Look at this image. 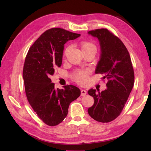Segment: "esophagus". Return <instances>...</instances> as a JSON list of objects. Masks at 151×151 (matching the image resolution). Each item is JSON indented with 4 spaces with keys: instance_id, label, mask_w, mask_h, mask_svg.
I'll return each instance as SVG.
<instances>
[{
    "instance_id": "esophagus-1",
    "label": "esophagus",
    "mask_w": 151,
    "mask_h": 151,
    "mask_svg": "<svg viewBox=\"0 0 151 151\" xmlns=\"http://www.w3.org/2000/svg\"><path fill=\"white\" fill-rule=\"evenodd\" d=\"M86 93H87V91L84 90V89H82V90H81V96H82V97H83V96H85L86 95Z\"/></svg>"
}]
</instances>
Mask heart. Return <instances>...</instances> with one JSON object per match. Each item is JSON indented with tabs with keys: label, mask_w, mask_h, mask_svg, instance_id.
Wrapping results in <instances>:
<instances>
[{
	"label": "heart",
	"mask_w": 151,
	"mask_h": 151,
	"mask_svg": "<svg viewBox=\"0 0 151 151\" xmlns=\"http://www.w3.org/2000/svg\"><path fill=\"white\" fill-rule=\"evenodd\" d=\"M81 47L83 52H89V51H94L97 52V47L95 45L88 41H82L81 43ZM70 47L67 46L63 51V57L66 56L68 52ZM90 71L89 70H78L73 76V78L77 84L80 85H84L88 82V76Z\"/></svg>",
	"instance_id": "1"
}]
</instances>
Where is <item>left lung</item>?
<instances>
[{"label": "left lung", "mask_w": 151, "mask_h": 151, "mask_svg": "<svg viewBox=\"0 0 151 151\" xmlns=\"http://www.w3.org/2000/svg\"><path fill=\"white\" fill-rule=\"evenodd\" d=\"M100 42L101 54L96 74L107 79V89L96 92L91 89L88 94L94 99V104L88 108V114L95 121L109 123L121 113L132 91L134 72L130 56L121 40L106 28L88 32Z\"/></svg>", "instance_id": "8db88e82"}]
</instances>
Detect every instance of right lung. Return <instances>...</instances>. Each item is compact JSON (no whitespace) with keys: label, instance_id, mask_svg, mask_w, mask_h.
Returning <instances> with one entry per match:
<instances>
[{"label":"right lung","instance_id":"1","mask_svg":"<svg viewBox=\"0 0 151 151\" xmlns=\"http://www.w3.org/2000/svg\"><path fill=\"white\" fill-rule=\"evenodd\" d=\"M80 36L63 28H50L38 37L25 58L22 77L27 100L37 116L49 126L62 123L70 102L81 95V90L73 85L55 89L50 78L54 69L62 65L64 44Z\"/></svg>","mask_w":151,"mask_h":151}]
</instances>
